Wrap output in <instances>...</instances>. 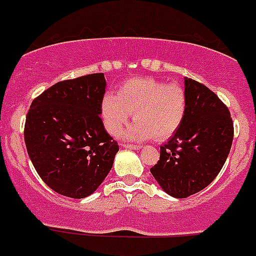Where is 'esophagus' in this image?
Instances as JSON below:
<instances>
[{
	"label": "esophagus",
	"instance_id": "1",
	"mask_svg": "<svg viewBox=\"0 0 256 256\" xmlns=\"http://www.w3.org/2000/svg\"><path fill=\"white\" fill-rule=\"evenodd\" d=\"M121 146H124L126 148H132V150H140V148H142L141 145H131V144H121Z\"/></svg>",
	"mask_w": 256,
	"mask_h": 256
}]
</instances>
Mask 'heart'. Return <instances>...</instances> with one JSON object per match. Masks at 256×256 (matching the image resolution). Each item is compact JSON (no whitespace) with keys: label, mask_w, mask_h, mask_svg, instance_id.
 <instances>
[{"label":"heart","mask_w":256,"mask_h":256,"mask_svg":"<svg viewBox=\"0 0 256 256\" xmlns=\"http://www.w3.org/2000/svg\"><path fill=\"white\" fill-rule=\"evenodd\" d=\"M188 110L185 91L176 84H165L151 78L125 81L118 95L106 94L101 101V118L106 130L118 135L134 112L135 122L124 136L128 140H148L155 136L166 140L182 125Z\"/></svg>","instance_id":"obj_1"}]
</instances>
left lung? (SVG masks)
Segmentation results:
<instances>
[{
  "instance_id": "left-lung-1",
  "label": "left lung",
  "mask_w": 256,
  "mask_h": 256,
  "mask_svg": "<svg viewBox=\"0 0 256 256\" xmlns=\"http://www.w3.org/2000/svg\"><path fill=\"white\" fill-rule=\"evenodd\" d=\"M188 110L175 135L160 148V160L150 168L166 194L178 199L194 195L218 176L234 138L230 112L210 88L185 78Z\"/></svg>"
}]
</instances>
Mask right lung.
<instances>
[{
	"mask_svg": "<svg viewBox=\"0 0 256 256\" xmlns=\"http://www.w3.org/2000/svg\"><path fill=\"white\" fill-rule=\"evenodd\" d=\"M104 74L54 84L32 101L24 124L27 152L57 194L84 199L112 168L118 145L101 120Z\"/></svg>",
	"mask_w": 256,
	"mask_h": 256,
	"instance_id": "right-lung-1",
	"label": "right lung"
}]
</instances>
